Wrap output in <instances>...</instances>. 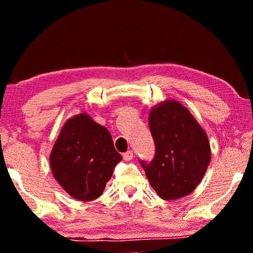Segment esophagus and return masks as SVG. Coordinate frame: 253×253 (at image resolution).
<instances>
[{"mask_svg":"<svg viewBox=\"0 0 253 253\" xmlns=\"http://www.w3.org/2000/svg\"><path fill=\"white\" fill-rule=\"evenodd\" d=\"M123 157H124V160L128 162V161L132 160V157H134V153H132V151H128V152L123 154Z\"/></svg>","mask_w":253,"mask_h":253,"instance_id":"1","label":"esophagus"}]
</instances>
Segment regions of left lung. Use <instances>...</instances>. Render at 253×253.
Segmentation results:
<instances>
[{"label":"left lung","instance_id":"8db88e82","mask_svg":"<svg viewBox=\"0 0 253 253\" xmlns=\"http://www.w3.org/2000/svg\"><path fill=\"white\" fill-rule=\"evenodd\" d=\"M148 124L156 154L149 164H140L151 186L165 201L191 194L211 161L207 132L190 110L174 99L154 106Z\"/></svg>","mask_w":253,"mask_h":253}]
</instances>
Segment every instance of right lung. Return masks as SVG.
I'll return each instance as SVG.
<instances>
[{
	"label": "right lung",
	"mask_w": 253,
	"mask_h": 253,
	"mask_svg": "<svg viewBox=\"0 0 253 253\" xmlns=\"http://www.w3.org/2000/svg\"><path fill=\"white\" fill-rule=\"evenodd\" d=\"M121 161L108 129L84 113L65 123L50 154L55 181L83 202L99 198Z\"/></svg>",
	"instance_id": "obj_1"
}]
</instances>
